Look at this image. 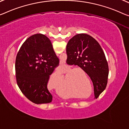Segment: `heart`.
<instances>
[{"label": "heart", "mask_w": 129, "mask_h": 129, "mask_svg": "<svg viewBox=\"0 0 129 129\" xmlns=\"http://www.w3.org/2000/svg\"><path fill=\"white\" fill-rule=\"evenodd\" d=\"M71 70V69H68L67 70H63V71L64 73H68L69 71H70ZM78 71V70H73V71H71V72L69 73L66 76V78H69V81H71V80H73V79L74 78V77H72L73 75H74L75 73H76L77 71ZM55 77H60V78H62L63 77V76H62V73L60 71H59L57 72L56 73H55V74L52 75V76H51L50 78H49V84H52V79L54 78ZM66 96H67V97H70V98H71V97H72L71 96V95H66Z\"/></svg>", "instance_id": "1"}]
</instances>
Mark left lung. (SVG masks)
<instances>
[{
  "label": "left lung",
  "mask_w": 129,
  "mask_h": 129,
  "mask_svg": "<svg viewBox=\"0 0 129 129\" xmlns=\"http://www.w3.org/2000/svg\"><path fill=\"white\" fill-rule=\"evenodd\" d=\"M69 65H77L92 81L95 98H98L107 85L108 64L102 47L94 38L84 33L78 34L69 41L66 47Z\"/></svg>",
  "instance_id": "1"
}]
</instances>
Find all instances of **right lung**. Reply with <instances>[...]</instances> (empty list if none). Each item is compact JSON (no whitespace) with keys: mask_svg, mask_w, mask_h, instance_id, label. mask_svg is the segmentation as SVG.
<instances>
[{"mask_svg":"<svg viewBox=\"0 0 129 129\" xmlns=\"http://www.w3.org/2000/svg\"><path fill=\"white\" fill-rule=\"evenodd\" d=\"M59 64V59L47 36L36 34L26 40L17 53L15 65L17 85L26 98L37 104L52 102L48 84Z\"/></svg>","mask_w":129,"mask_h":129,"instance_id":"add662e5","label":"right lung"}]
</instances>
